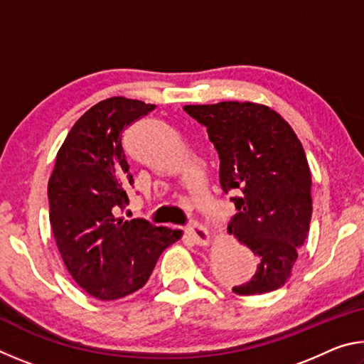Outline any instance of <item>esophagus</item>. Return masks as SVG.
Listing matches in <instances>:
<instances>
[{
    "mask_svg": "<svg viewBox=\"0 0 364 364\" xmlns=\"http://www.w3.org/2000/svg\"><path fill=\"white\" fill-rule=\"evenodd\" d=\"M186 234L197 245H208V242H210V232L199 223H193L186 228Z\"/></svg>",
    "mask_w": 364,
    "mask_h": 364,
    "instance_id": "esophagus-1",
    "label": "esophagus"
}]
</instances>
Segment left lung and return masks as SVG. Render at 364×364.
Segmentation results:
<instances>
[{"instance_id":"obj_1","label":"left lung","mask_w":364,"mask_h":364,"mask_svg":"<svg viewBox=\"0 0 364 364\" xmlns=\"http://www.w3.org/2000/svg\"><path fill=\"white\" fill-rule=\"evenodd\" d=\"M207 128L220 157V184L237 213L228 231L258 258L252 278L232 287L237 295L276 291L291 278L311 220V173L300 139L273 109L223 101L184 106Z\"/></svg>"}]
</instances>
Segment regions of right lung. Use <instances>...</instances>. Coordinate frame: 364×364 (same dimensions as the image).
I'll use <instances>...</instances> for the list:
<instances>
[{
    "label": "right lung",
    "mask_w": 364,
    "mask_h": 364,
    "mask_svg": "<svg viewBox=\"0 0 364 364\" xmlns=\"http://www.w3.org/2000/svg\"><path fill=\"white\" fill-rule=\"evenodd\" d=\"M156 109L115 96L80 117L58 152L48 183L49 223L59 254L91 297L117 300L143 287L162 252L181 231L115 218L133 184L122 147L127 127Z\"/></svg>",
    "instance_id": "obj_1"
}]
</instances>
